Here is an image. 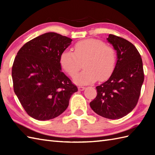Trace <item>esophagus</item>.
Instances as JSON below:
<instances>
[{
  "mask_svg": "<svg viewBox=\"0 0 155 155\" xmlns=\"http://www.w3.org/2000/svg\"><path fill=\"white\" fill-rule=\"evenodd\" d=\"M78 90H79V91H84L85 89V87H82V86H79L78 87Z\"/></svg>",
  "mask_w": 155,
  "mask_h": 155,
  "instance_id": "34e87169",
  "label": "esophagus"
}]
</instances>
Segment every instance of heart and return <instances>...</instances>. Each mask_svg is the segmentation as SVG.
<instances>
[{
	"label": "heart",
	"instance_id": "obj_1",
	"mask_svg": "<svg viewBox=\"0 0 155 155\" xmlns=\"http://www.w3.org/2000/svg\"><path fill=\"white\" fill-rule=\"evenodd\" d=\"M116 51L113 47L96 38H88L75 44L74 52L64 51L60 57V64L64 71L72 77L81 70H84L74 77V83L80 84L94 83L98 79H108L116 66Z\"/></svg>",
	"mask_w": 155,
	"mask_h": 155
}]
</instances>
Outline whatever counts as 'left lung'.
I'll return each mask as SVG.
<instances>
[{"label":"left lung","mask_w":155,"mask_h":155,"mask_svg":"<svg viewBox=\"0 0 155 155\" xmlns=\"http://www.w3.org/2000/svg\"><path fill=\"white\" fill-rule=\"evenodd\" d=\"M108 41L117 51V62L110 78L96 87L97 95L90 106L100 116L118 119L132 111L139 101L144 81L140 54L126 39L109 35Z\"/></svg>","instance_id":"obj_1"}]
</instances>
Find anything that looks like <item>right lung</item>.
<instances>
[{
    "label": "right lung",
    "mask_w": 155,
    "mask_h": 155,
    "mask_svg": "<svg viewBox=\"0 0 155 155\" xmlns=\"http://www.w3.org/2000/svg\"><path fill=\"white\" fill-rule=\"evenodd\" d=\"M72 39L47 32L25 43L12 67L14 91L29 116L52 119L68 106L77 87L61 71L60 57Z\"/></svg>",
    "instance_id": "right-lung-1"
}]
</instances>
